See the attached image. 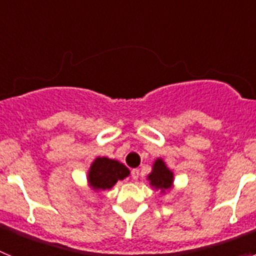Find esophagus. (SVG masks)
<instances>
[{"instance_id":"obj_1","label":"esophagus","mask_w":256,"mask_h":256,"mask_svg":"<svg viewBox=\"0 0 256 256\" xmlns=\"http://www.w3.org/2000/svg\"><path fill=\"white\" fill-rule=\"evenodd\" d=\"M132 180H138V177H140V170L138 169H133L132 170Z\"/></svg>"}]
</instances>
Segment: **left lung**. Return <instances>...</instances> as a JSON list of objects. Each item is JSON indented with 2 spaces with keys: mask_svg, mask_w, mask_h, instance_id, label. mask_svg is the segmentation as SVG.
<instances>
[{
  "mask_svg": "<svg viewBox=\"0 0 256 256\" xmlns=\"http://www.w3.org/2000/svg\"><path fill=\"white\" fill-rule=\"evenodd\" d=\"M148 180H150L151 187L154 190L160 191L162 195L170 191L174 186V174L170 169L166 166L165 162L160 158L154 162L152 170L148 176Z\"/></svg>",
  "mask_w": 256,
  "mask_h": 256,
  "instance_id": "8db88e82",
  "label": "left lung"
}]
</instances>
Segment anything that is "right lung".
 <instances>
[{"mask_svg":"<svg viewBox=\"0 0 256 256\" xmlns=\"http://www.w3.org/2000/svg\"><path fill=\"white\" fill-rule=\"evenodd\" d=\"M130 173V169L118 160L98 156L94 160L88 170V187L94 191L110 190L118 180H123L128 177Z\"/></svg>","mask_w":256,"mask_h":256,"instance_id":"obj_1","label":"right lung"}]
</instances>
